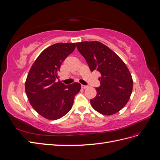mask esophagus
Here are the masks:
<instances>
[{
  "instance_id": "obj_1",
  "label": "esophagus",
  "mask_w": 160,
  "mask_h": 160,
  "mask_svg": "<svg viewBox=\"0 0 160 160\" xmlns=\"http://www.w3.org/2000/svg\"><path fill=\"white\" fill-rule=\"evenodd\" d=\"M89 88V86H88V85H81V88L82 89H87V88Z\"/></svg>"
}]
</instances>
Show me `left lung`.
<instances>
[{
	"mask_svg": "<svg viewBox=\"0 0 160 160\" xmlns=\"http://www.w3.org/2000/svg\"><path fill=\"white\" fill-rule=\"evenodd\" d=\"M91 71L101 73L97 95L90 100L95 111L104 115L118 113L127 104L133 90L132 75L121 58L99 41L76 43Z\"/></svg>",
	"mask_w": 160,
	"mask_h": 160,
	"instance_id": "1",
	"label": "left lung"
}]
</instances>
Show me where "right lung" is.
I'll list each match as a JSON object with an SVG mask.
<instances>
[{"label":"right lung","mask_w":160,"mask_h":160,"mask_svg":"<svg viewBox=\"0 0 160 160\" xmlns=\"http://www.w3.org/2000/svg\"><path fill=\"white\" fill-rule=\"evenodd\" d=\"M75 47V43L59 42L47 47L28 73L25 82L27 98L34 109L47 119H60L68 113L81 89L79 83L65 85L57 81L61 63Z\"/></svg>","instance_id":"1"}]
</instances>
